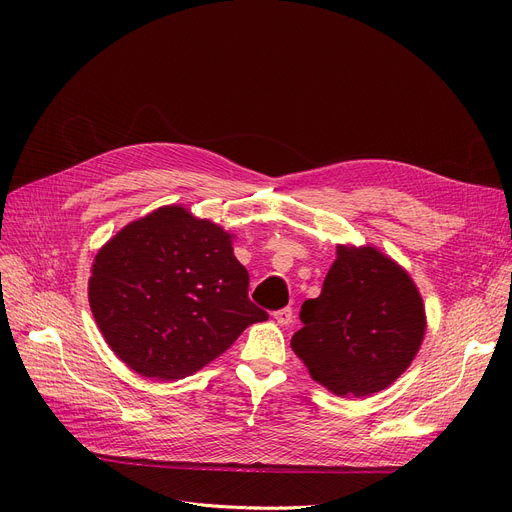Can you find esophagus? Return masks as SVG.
<instances>
[{
	"mask_svg": "<svg viewBox=\"0 0 512 512\" xmlns=\"http://www.w3.org/2000/svg\"><path fill=\"white\" fill-rule=\"evenodd\" d=\"M274 319L278 321L280 326H288L290 321H292V309H290V307H284V309L274 311Z\"/></svg>",
	"mask_w": 512,
	"mask_h": 512,
	"instance_id": "esophagus-1",
	"label": "esophagus"
}]
</instances>
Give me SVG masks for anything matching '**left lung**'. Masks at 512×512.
Wrapping results in <instances>:
<instances>
[{"mask_svg":"<svg viewBox=\"0 0 512 512\" xmlns=\"http://www.w3.org/2000/svg\"><path fill=\"white\" fill-rule=\"evenodd\" d=\"M292 351L330 392L361 398L396 382L425 334V309L411 276L373 247L338 245L317 299L301 307Z\"/></svg>","mask_w":512,"mask_h":512,"instance_id":"obj_1","label":"left lung"}]
</instances>
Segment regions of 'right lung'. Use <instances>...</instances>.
Masks as SVG:
<instances>
[{
  "instance_id": "right-lung-1",
  "label": "right lung",
  "mask_w": 512,
  "mask_h": 512,
  "mask_svg": "<svg viewBox=\"0 0 512 512\" xmlns=\"http://www.w3.org/2000/svg\"><path fill=\"white\" fill-rule=\"evenodd\" d=\"M89 303L112 351L151 380H180L218 359L267 313L249 301L232 236L178 205L124 226L99 249Z\"/></svg>"
}]
</instances>
